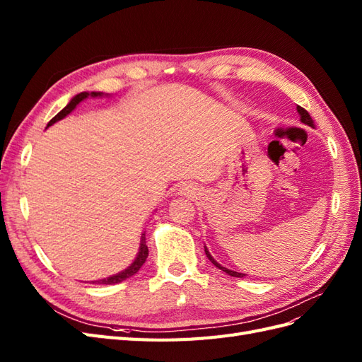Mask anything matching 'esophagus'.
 I'll return each instance as SVG.
<instances>
[{
	"mask_svg": "<svg viewBox=\"0 0 362 362\" xmlns=\"http://www.w3.org/2000/svg\"><path fill=\"white\" fill-rule=\"evenodd\" d=\"M180 193L181 194H189V193H192V189L189 187V185H182V187L180 189Z\"/></svg>",
	"mask_w": 362,
	"mask_h": 362,
	"instance_id": "esophagus-1",
	"label": "esophagus"
}]
</instances>
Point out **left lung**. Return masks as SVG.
I'll return each instance as SVG.
<instances>
[{
	"label": "left lung",
	"instance_id": "left-lung-1",
	"mask_svg": "<svg viewBox=\"0 0 362 362\" xmlns=\"http://www.w3.org/2000/svg\"><path fill=\"white\" fill-rule=\"evenodd\" d=\"M298 113L300 115V122H303V124H306V125H310V127H314V120L311 119V116H310V113L305 110V108H302L300 105H298ZM205 255H206V258L210 259L213 264L216 266V267H218L221 270H223V272H226L229 276H235V278H243L245 275L243 273H238V272H234V270H229V269H226V267H223V266H221L218 264V262L211 257V254L210 252H208V249L205 247Z\"/></svg>",
	"mask_w": 362,
	"mask_h": 362
}]
</instances>
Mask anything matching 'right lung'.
<instances>
[{
  "label": "right lung",
  "instance_id": "right-lung-1",
  "mask_svg": "<svg viewBox=\"0 0 362 362\" xmlns=\"http://www.w3.org/2000/svg\"><path fill=\"white\" fill-rule=\"evenodd\" d=\"M104 93H101V92H81V93H78V95H75L72 100L69 101V104L63 108L62 112H59L56 116H54L49 122H48V125L47 127H51L52 124H56L57 120H60V119H63V117H66L74 108L78 105L81 101H84L86 98H89V96H103ZM148 246H146V238H145V234H141V238H140V247H139V254H137V257H136V259L133 261V264H131L129 267H127L125 270H122L120 273H116V275H113V276H108V278H104V279H100V281H92L93 284H105V286H110V284H117V282H122V281H125L127 278H129V276H133L134 273H137L139 270H140V267L145 264V261H146V258H148Z\"/></svg>",
  "mask_w": 362,
  "mask_h": 362
}]
</instances>
